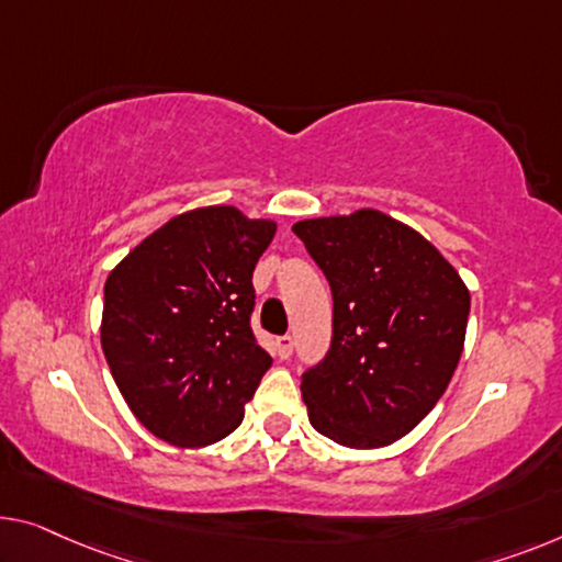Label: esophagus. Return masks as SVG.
Listing matches in <instances>:
<instances>
[{
    "mask_svg": "<svg viewBox=\"0 0 562 562\" xmlns=\"http://www.w3.org/2000/svg\"><path fill=\"white\" fill-rule=\"evenodd\" d=\"M274 348H278V356L282 361H288L292 356V348H295V340H292V335H280V338L274 340Z\"/></svg>",
    "mask_w": 562,
    "mask_h": 562,
    "instance_id": "34e87169",
    "label": "esophagus"
}]
</instances>
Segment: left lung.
Instances as JSON below:
<instances>
[{
  "label": "left lung",
  "mask_w": 562,
  "mask_h": 562,
  "mask_svg": "<svg viewBox=\"0 0 562 562\" xmlns=\"http://www.w3.org/2000/svg\"><path fill=\"white\" fill-rule=\"evenodd\" d=\"M333 292L328 356L303 373L315 431L350 449L406 437L464 348L469 290L429 239L375 209L297 222Z\"/></svg>",
  "instance_id": "obj_1"
}]
</instances>
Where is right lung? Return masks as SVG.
<instances>
[{"mask_svg": "<svg viewBox=\"0 0 562 562\" xmlns=\"http://www.w3.org/2000/svg\"><path fill=\"white\" fill-rule=\"evenodd\" d=\"M278 232L237 206L173 216L105 280L100 346L125 404L181 449L237 429L272 358L249 328L252 272Z\"/></svg>", "mask_w": 562, "mask_h": 562, "instance_id": "1", "label": "right lung"}]
</instances>
